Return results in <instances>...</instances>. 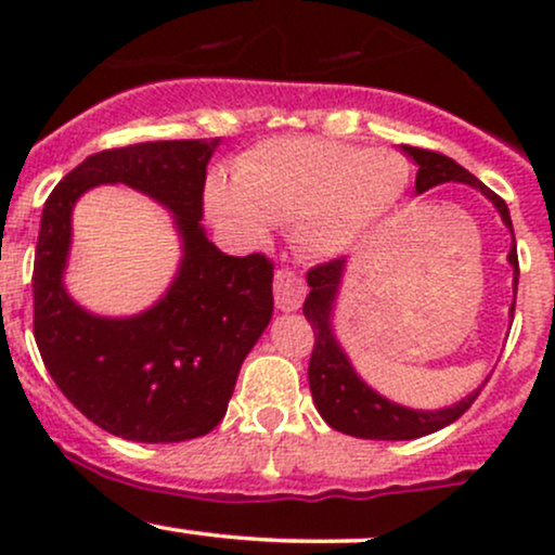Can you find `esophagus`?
I'll return each mask as SVG.
<instances>
[{
	"label": "esophagus",
	"mask_w": 555,
	"mask_h": 555,
	"mask_svg": "<svg viewBox=\"0 0 555 555\" xmlns=\"http://www.w3.org/2000/svg\"><path fill=\"white\" fill-rule=\"evenodd\" d=\"M273 297H276V308L284 313H292L302 305L305 299V282L297 276L295 271L279 269L273 276Z\"/></svg>",
	"instance_id": "34e87169"
}]
</instances>
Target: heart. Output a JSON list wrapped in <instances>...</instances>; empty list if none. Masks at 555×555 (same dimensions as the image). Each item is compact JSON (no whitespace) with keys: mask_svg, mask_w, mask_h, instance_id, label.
I'll use <instances>...</instances> for the list:
<instances>
[{"mask_svg":"<svg viewBox=\"0 0 555 555\" xmlns=\"http://www.w3.org/2000/svg\"><path fill=\"white\" fill-rule=\"evenodd\" d=\"M410 167L399 154L326 138H276L234 167V182L208 184V214L242 240L269 237L273 221L292 224L297 247L336 258L358 247L399 206Z\"/></svg>","mask_w":555,"mask_h":555,"instance_id":"obj_1","label":"heart"}]
</instances>
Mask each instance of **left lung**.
<instances>
[{
	"instance_id": "8db88e82",
	"label": "left lung",
	"mask_w": 555,
	"mask_h": 555,
	"mask_svg": "<svg viewBox=\"0 0 555 555\" xmlns=\"http://www.w3.org/2000/svg\"><path fill=\"white\" fill-rule=\"evenodd\" d=\"M401 151L417 164V195L443 182L469 184V188L480 190V193L493 203L501 221L506 224V229L514 237L512 216H508L506 203H503L493 190L477 180L475 175H469L462 164H456L454 158L443 154H436V151L412 149V145H401ZM508 263H512L514 269V297H517V242H512ZM344 273H347V258L328 260V263L310 269V295L305 297L302 305V313L315 331V349L313 354H310L308 380L310 393H313L315 401V410L321 412V417L326 420L334 430L347 433V436L354 438H371V441H412V438L428 436V433L441 430L446 425L454 423V420H460L464 412L473 406V401L477 399V393H480V388L488 384V378L486 384L475 388L473 393H467V397L456 401V404L443 406V410H410V406H401L397 401L386 399L384 393H378L360 378L334 334V310L336 299H339ZM508 315L514 318V305L512 310H508Z\"/></svg>"
}]
</instances>
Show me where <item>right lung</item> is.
Instances as JSON below:
<instances>
[{
	"label": "right lung",
	"instance_id": "right-lung-1",
	"mask_svg": "<svg viewBox=\"0 0 555 555\" xmlns=\"http://www.w3.org/2000/svg\"><path fill=\"white\" fill-rule=\"evenodd\" d=\"M221 138L156 140L101 151L49 195L34 263V336L60 391L91 423L140 443L206 436L273 315V263L234 258L203 229V184ZM95 183H127L162 202L183 242L181 269L149 311L88 314L68 297L64 269L72 208Z\"/></svg>",
	"mask_w": 555,
	"mask_h": 555
}]
</instances>
